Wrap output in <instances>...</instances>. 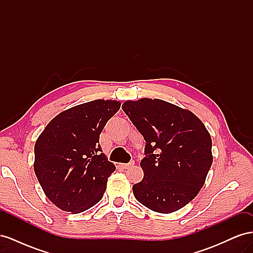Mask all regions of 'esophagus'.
Listing matches in <instances>:
<instances>
[{
  "label": "esophagus",
  "mask_w": 253,
  "mask_h": 253,
  "mask_svg": "<svg viewBox=\"0 0 253 253\" xmlns=\"http://www.w3.org/2000/svg\"><path fill=\"white\" fill-rule=\"evenodd\" d=\"M134 166V162H131V163H128V164H122L121 165V167L124 168V169H128V168H131V167H133Z\"/></svg>",
  "instance_id": "esophagus-1"
}]
</instances>
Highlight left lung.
Returning a JSON list of instances; mask_svg holds the SVG:
<instances>
[{
    "mask_svg": "<svg viewBox=\"0 0 253 253\" xmlns=\"http://www.w3.org/2000/svg\"><path fill=\"white\" fill-rule=\"evenodd\" d=\"M122 110L145 140L136 200L159 213L181 209L198 194L211 168L212 140L201 119L160 99L127 100Z\"/></svg>",
    "mask_w": 253,
    "mask_h": 253,
    "instance_id": "obj_1",
    "label": "left lung"
}]
</instances>
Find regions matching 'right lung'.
I'll use <instances>...</instances> for the list:
<instances>
[{
    "instance_id": "1",
    "label": "right lung",
    "mask_w": 253,
    "mask_h": 253,
    "mask_svg": "<svg viewBox=\"0 0 253 253\" xmlns=\"http://www.w3.org/2000/svg\"><path fill=\"white\" fill-rule=\"evenodd\" d=\"M121 103L89 101L61 112L35 144L34 169L48 200L74 214L100 202L116 167L103 154L99 135Z\"/></svg>"
}]
</instances>
